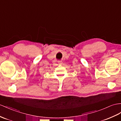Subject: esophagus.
<instances>
[{"mask_svg": "<svg viewBox=\"0 0 121 121\" xmlns=\"http://www.w3.org/2000/svg\"><path fill=\"white\" fill-rule=\"evenodd\" d=\"M58 63H59V64L61 65V64H62V61H59L58 62Z\"/></svg>", "mask_w": 121, "mask_h": 121, "instance_id": "esophagus-1", "label": "esophagus"}]
</instances>
